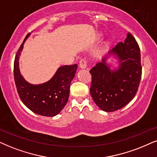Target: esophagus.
<instances>
[{"label":"esophagus","instance_id":"34e87169","mask_svg":"<svg viewBox=\"0 0 157 157\" xmlns=\"http://www.w3.org/2000/svg\"><path fill=\"white\" fill-rule=\"evenodd\" d=\"M80 67L82 69H85L87 67V61L85 59H82L80 61Z\"/></svg>","mask_w":157,"mask_h":157}]
</instances>
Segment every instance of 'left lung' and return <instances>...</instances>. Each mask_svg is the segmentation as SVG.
I'll return each mask as SVG.
<instances>
[{"instance_id":"8db88e82","label":"left lung","mask_w":157,"mask_h":157,"mask_svg":"<svg viewBox=\"0 0 157 157\" xmlns=\"http://www.w3.org/2000/svg\"><path fill=\"white\" fill-rule=\"evenodd\" d=\"M111 54L119 59L117 69L112 70L105 57L90 70L91 96L97 106L106 112L120 109L131 101L138 91L142 75L140 48L130 33L124 43H119L109 52Z\"/></svg>"}]
</instances>
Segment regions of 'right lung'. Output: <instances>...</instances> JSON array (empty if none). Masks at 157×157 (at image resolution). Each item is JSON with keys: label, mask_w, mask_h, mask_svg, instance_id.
<instances>
[{"label": "right lung", "mask_w": 157, "mask_h": 157, "mask_svg": "<svg viewBox=\"0 0 157 157\" xmlns=\"http://www.w3.org/2000/svg\"><path fill=\"white\" fill-rule=\"evenodd\" d=\"M30 33L25 37L18 49L13 64V76L19 98L27 108L35 114L45 117H54L64 109L68 101L69 88L76 72L77 65H65L56 71L52 78L40 85L27 82L21 76L19 59L23 45Z\"/></svg>", "instance_id": "obj_1"}]
</instances>
